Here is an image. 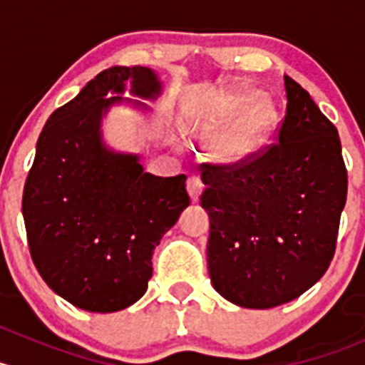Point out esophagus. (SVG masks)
<instances>
[{
  "mask_svg": "<svg viewBox=\"0 0 365 365\" xmlns=\"http://www.w3.org/2000/svg\"><path fill=\"white\" fill-rule=\"evenodd\" d=\"M187 192H189L190 200H192L194 203L200 201L201 192H203V182H201L197 176H189V180H187Z\"/></svg>",
  "mask_w": 365,
  "mask_h": 365,
  "instance_id": "1",
  "label": "esophagus"
}]
</instances>
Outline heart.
Returning <instances> with one entry per match:
<instances>
[{
  "label": "heart",
  "instance_id": "b5f03b06",
  "mask_svg": "<svg viewBox=\"0 0 365 365\" xmlns=\"http://www.w3.org/2000/svg\"><path fill=\"white\" fill-rule=\"evenodd\" d=\"M277 123V109L267 95L251 88L233 86L220 90L210 102L194 135L213 138L212 152L222 162H240L252 155L268 139Z\"/></svg>",
  "mask_w": 365,
  "mask_h": 365
}]
</instances>
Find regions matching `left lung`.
I'll use <instances>...</instances> for the list:
<instances>
[{
  "instance_id": "left-lung-1",
  "label": "left lung",
  "mask_w": 365,
  "mask_h": 365,
  "mask_svg": "<svg viewBox=\"0 0 365 365\" xmlns=\"http://www.w3.org/2000/svg\"><path fill=\"white\" fill-rule=\"evenodd\" d=\"M284 88L274 145L233 165L203 164L201 173L210 279L247 309L295 300L323 277L348 192L337 128L289 76Z\"/></svg>"
}]
</instances>
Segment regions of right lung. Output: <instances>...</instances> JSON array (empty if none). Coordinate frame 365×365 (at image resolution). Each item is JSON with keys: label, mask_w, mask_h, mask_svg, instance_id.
<instances>
[{"label": "right lung", "mask_w": 365, "mask_h": 365, "mask_svg": "<svg viewBox=\"0 0 365 365\" xmlns=\"http://www.w3.org/2000/svg\"><path fill=\"white\" fill-rule=\"evenodd\" d=\"M155 101L148 67H111L47 120L26 178L23 215L33 263L51 289L90 312H116L145 295L152 254L190 205L185 175L143 171L139 155L108 148L102 118L114 104ZM113 93L116 98H108Z\"/></svg>", "instance_id": "add662e5"}]
</instances>
